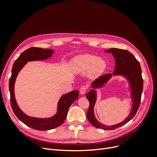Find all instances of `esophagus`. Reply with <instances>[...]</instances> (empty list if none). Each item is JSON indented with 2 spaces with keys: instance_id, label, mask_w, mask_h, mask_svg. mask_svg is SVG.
I'll list each match as a JSON object with an SVG mask.
<instances>
[{
  "instance_id": "esophagus-1",
  "label": "esophagus",
  "mask_w": 157,
  "mask_h": 157,
  "mask_svg": "<svg viewBox=\"0 0 157 157\" xmlns=\"http://www.w3.org/2000/svg\"><path fill=\"white\" fill-rule=\"evenodd\" d=\"M87 91V86H82L81 88H80V94H84L85 93H86V92Z\"/></svg>"
}]
</instances>
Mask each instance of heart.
<instances>
[{"instance_id": "b5f03b06", "label": "heart", "mask_w": 157, "mask_h": 157, "mask_svg": "<svg viewBox=\"0 0 157 157\" xmlns=\"http://www.w3.org/2000/svg\"><path fill=\"white\" fill-rule=\"evenodd\" d=\"M107 63L102 58L91 54L80 55L73 60L72 68L77 73H84L88 71L90 77H97L105 70Z\"/></svg>"}]
</instances>
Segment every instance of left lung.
<instances>
[{
	"label": "left lung",
	"instance_id": "left-lung-1",
	"mask_svg": "<svg viewBox=\"0 0 157 157\" xmlns=\"http://www.w3.org/2000/svg\"><path fill=\"white\" fill-rule=\"evenodd\" d=\"M105 52L111 53L115 58V71L113 74H105L96 78L92 82V87L93 88H101L111 78L113 75H122L129 80L132 96V108L130 115L124 121L119 124L107 126L98 122L94 116V107L96 100V94L95 90L92 89L86 95V97L90 102L89 108L86 113L89 122L95 127L106 130H110L124 125L135 116L140 105L144 81L142 78L141 69L139 61L130 52L118 48H110Z\"/></svg>",
	"mask_w": 157,
	"mask_h": 157
}]
</instances>
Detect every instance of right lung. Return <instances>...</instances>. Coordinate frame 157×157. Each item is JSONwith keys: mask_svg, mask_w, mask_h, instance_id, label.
Instances as JSON below:
<instances>
[{"mask_svg": "<svg viewBox=\"0 0 157 157\" xmlns=\"http://www.w3.org/2000/svg\"><path fill=\"white\" fill-rule=\"evenodd\" d=\"M54 50L51 49H42L36 47H32L25 50L14 62L12 69L11 77L9 80L10 103L14 114L23 123L37 130H48L62 124L67 117L69 107L79 96L78 90H74L62 96L58 102V112L54 117L49 118H39L29 117L23 113L19 108L14 97V84L17 74L22 67H24L27 61L46 59L50 58Z\"/></svg>", "mask_w": 157, "mask_h": 157, "instance_id": "right-lung-1", "label": "right lung"}]
</instances>
